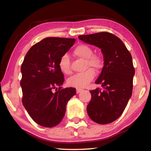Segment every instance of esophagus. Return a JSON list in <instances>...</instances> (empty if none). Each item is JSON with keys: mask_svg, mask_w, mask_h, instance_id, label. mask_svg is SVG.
<instances>
[{"mask_svg": "<svg viewBox=\"0 0 151 151\" xmlns=\"http://www.w3.org/2000/svg\"><path fill=\"white\" fill-rule=\"evenodd\" d=\"M82 90L83 89L81 88H76V93H81Z\"/></svg>", "mask_w": 151, "mask_h": 151, "instance_id": "obj_1", "label": "esophagus"}]
</instances>
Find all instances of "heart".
I'll return each mask as SVG.
<instances>
[{"label": "heart", "instance_id": "heart-1", "mask_svg": "<svg viewBox=\"0 0 151 151\" xmlns=\"http://www.w3.org/2000/svg\"><path fill=\"white\" fill-rule=\"evenodd\" d=\"M73 54L79 58L86 59L85 65L86 68L92 67L99 70L103 66V60L99 54H93V49L86 44H81L76 46L73 50ZM69 58L67 54H63L59 62V67L63 73L68 75L70 73L69 67ZM95 76V70L89 68L85 71L75 74L70 77L67 83L70 86L75 88H84L93 81Z\"/></svg>", "mask_w": 151, "mask_h": 151}]
</instances>
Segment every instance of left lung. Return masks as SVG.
I'll return each mask as SVG.
<instances>
[{"instance_id": "left-lung-1", "label": "left lung", "mask_w": 151, "mask_h": 151, "mask_svg": "<svg viewBox=\"0 0 151 151\" xmlns=\"http://www.w3.org/2000/svg\"><path fill=\"white\" fill-rule=\"evenodd\" d=\"M78 38L100 48L104 56L103 68L95 81L101 88L90 91L88 114L98 124L112 123L123 114L132 96L135 74L132 56L123 41L110 32L81 35Z\"/></svg>"}]
</instances>
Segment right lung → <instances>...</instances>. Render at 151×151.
I'll return each instance as SVG.
<instances>
[{
  "label": "right lung",
  "mask_w": 151,
  "mask_h": 151,
  "mask_svg": "<svg viewBox=\"0 0 151 151\" xmlns=\"http://www.w3.org/2000/svg\"><path fill=\"white\" fill-rule=\"evenodd\" d=\"M75 41L45 38L30 48L21 65L22 104L31 118L42 127L58 124L65 115L67 102L76 94L75 88L61 87L64 76L59 67L61 57Z\"/></svg>",
  "instance_id": "right-lung-1"
}]
</instances>
